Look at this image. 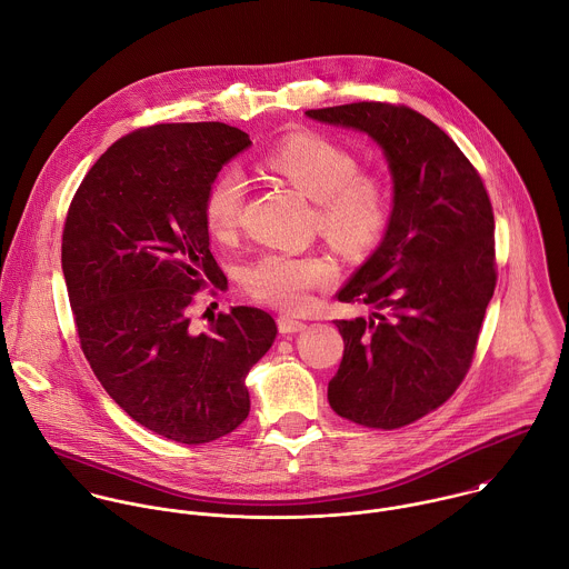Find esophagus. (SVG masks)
<instances>
[{
	"instance_id": "1",
	"label": "esophagus",
	"mask_w": 569,
	"mask_h": 569,
	"mask_svg": "<svg viewBox=\"0 0 569 569\" xmlns=\"http://www.w3.org/2000/svg\"><path fill=\"white\" fill-rule=\"evenodd\" d=\"M301 330H306V323L301 319H295L290 315L279 317V332L281 335H295V332H301Z\"/></svg>"
}]
</instances>
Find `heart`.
Listing matches in <instances>:
<instances>
[{"instance_id": "heart-1", "label": "heart", "mask_w": 569, "mask_h": 569, "mask_svg": "<svg viewBox=\"0 0 569 569\" xmlns=\"http://www.w3.org/2000/svg\"><path fill=\"white\" fill-rule=\"evenodd\" d=\"M266 163L317 203V223L339 250L361 254L383 234L390 219L388 188L377 174L361 172L346 146L317 132H299L272 148ZM243 201L246 181L239 170L226 168L212 179L203 219L217 239L237 232ZM335 277L337 266L330 257L270 250L246 266L243 288L257 301L295 310Z\"/></svg>"}]
</instances>
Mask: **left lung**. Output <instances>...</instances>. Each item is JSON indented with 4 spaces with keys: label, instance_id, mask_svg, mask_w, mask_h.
<instances>
[{
    "label": "left lung",
    "instance_id": "left-lung-1",
    "mask_svg": "<svg viewBox=\"0 0 569 569\" xmlns=\"http://www.w3.org/2000/svg\"><path fill=\"white\" fill-rule=\"evenodd\" d=\"M306 114L368 132L392 172L388 232L337 292L375 312L335 321L346 350L328 401L352 423L397 430L443 406L472 366L497 286L492 201L461 148L403 103L357 101Z\"/></svg>",
    "mask_w": 569,
    "mask_h": 569
}]
</instances>
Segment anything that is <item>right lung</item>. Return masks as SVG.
Segmentation results:
<instances>
[{"instance_id": "add662e5", "label": "right lung", "mask_w": 569, "mask_h": 569, "mask_svg": "<svg viewBox=\"0 0 569 569\" xmlns=\"http://www.w3.org/2000/svg\"><path fill=\"white\" fill-rule=\"evenodd\" d=\"M250 137L221 121L154 123L114 141L79 183L61 268L83 357L114 403L163 439L199 446L237 430L246 375L274 319L248 306L194 332L197 292L223 272L210 252L208 186Z\"/></svg>"}]
</instances>
